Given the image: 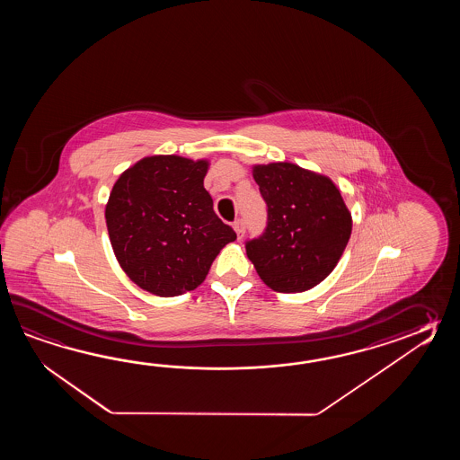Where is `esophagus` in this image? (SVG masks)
I'll return each mask as SVG.
<instances>
[{
	"instance_id": "obj_1",
	"label": "esophagus",
	"mask_w": 460,
	"mask_h": 460,
	"mask_svg": "<svg viewBox=\"0 0 460 460\" xmlns=\"http://www.w3.org/2000/svg\"><path fill=\"white\" fill-rule=\"evenodd\" d=\"M234 232H236V234H238V238H240V240H242V238H243V234H244L243 220H242V218H238V220H234Z\"/></svg>"
}]
</instances>
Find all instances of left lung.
<instances>
[{
    "instance_id": "8db88e82",
    "label": "left lung",
    "mask_w": 460,
    "mask_h": 460,
    "mask_svg": "<svg viewBox=\"0 0 460 460\" xmlns=\"http://www.w3.org/2000/svg\"><path fill=\"white\" fill-rule=\"evenodd\" d=\"M253 179L268 206V226L246 242V254L273 291H307L339 263L352 214L329 177L293 163L256 164Z\"/></svg>"
}]
</instances>
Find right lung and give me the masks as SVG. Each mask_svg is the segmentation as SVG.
<instances>
[{"mask_svg": "<svg viewBox=\"0 0 460 460\" xmlns=\"http://www.w3.org/2000/svg\"><path fill=\"white\" fill-rule=\"evenodd\" d=\"M208 161L143 157L118 177L105 207L118 263L147 293L172 297L204 283L217 254L236 240L204 187Z\"/></svg>", "mask_w": 460, "mask_h": 460, "instance_id": "obj_1", "label": "right lung"}]
</instances>
